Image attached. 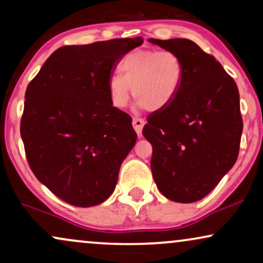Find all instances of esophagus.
Instances as JSON below:
<instances>
[{"instance_id": "34e87169", "label": "esophagus", "mask_w": 263, "mask_h": 263, "mask_svg": "<svg viewBox=\"0 0 263 263\" xmlns=\"http://www.w3.org/2000/svg\"><path fill=\"white\" fill-rule=\"evenodd\" d=\"M144 123H146V121H144L143 119H140V117H135L134 121H132V125H134V128L135 131L137 132V135L142 136V129H143V126Z\"/></svg>"}]
</instances>
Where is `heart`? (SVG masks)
<instances>
[{
    "instance_id": "b5f03b06",
    "label": "heart",
    "mask_w": 263,
    "mask_h": 263,
    "mask_svg": "<svg viewBox=\"0 0 263 263\" xmlns=\"http://www.w3.org/2000/svg\"><path fill=\"white\" fill-rule=\"evenodd\" d=\"M122 75H111L108 95L114 106H127L131 93L137 105L149 110H162L173 102L182 86L184 65L171 50L138 49L128 53L120 64Z\"/></svg>"
}]
</instances>
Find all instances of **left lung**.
I'll return each mask as SVG.
<instances>
[{
	"label": "left lung",
	"instance_id": "8db88e82",
	"mask_svg": "<svg viewBox=\"0 0 263 263\" xmlns=\"http://www.w3.org/2000/svg\"><path fill=\"white\" fill-rule=\"evenodd\" d=\"M148 42L174 52L184 65L177 98L151 114L142 131L153 148V179L170 200L194 203L218 185L237 159L243 127L237 85L193 41Z\"/></svg>",
	"mask_w": 263,
	"mask_h": 263
}]
</instances>
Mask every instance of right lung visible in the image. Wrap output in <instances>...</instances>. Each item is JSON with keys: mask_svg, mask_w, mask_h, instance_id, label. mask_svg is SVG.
<instances>
[{"mask_svg": "<svg viewBox=\"0 0 263 263\" xmlns=\"http://www.w3.org/2000/svg\"><path fill=\"white\" fill-rule=\"evenodd\" d=\"M141 37L65 45L49 57L25 95L21 137L29 167L57 197L74 206L104 203L137 134L115 107L107 81Z\"/></svg>", "mask_w": 263, "mask_h": 263, "instance_id": "add662e5", "label": "right lung"}]
</instances>
